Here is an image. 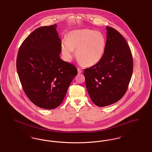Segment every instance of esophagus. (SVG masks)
Returning a JSON list of instances; mask_svg holds the SVG:
<instances>
[{
    "label": "esophagus",
    "instance_id": "esophagus-1",
    "mask_svg": "<svg viewBox=\"0 0 152 152\" xmlns=\"http://www.w3.org/2000/svg\"><path fill=\"white\" fill-rule=\"evenodd\" d=\"M82 72H83V71L80 68H77V72H78V73H82Z\"/></svg>",
    "mask_w": 152,
    "mask_h": 152
}]
</instances>
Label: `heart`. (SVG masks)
<instances>
[{
	"label": "heart",
	"instance_id": "heart-1",
	"mask_svg": "<svg viewBox=\"0 0 152 152\" xmlns=\"http://www.w3.org/2000/svg\"><path fill=\"white\" fill-rule=\"evenodd\" d=\"M106 48V39L100 31L93 29L73 30L68 33L62 42L61 51L66 61H71L76 56L81 64L92 66L100 61Z\"/></svg>",
	"mask_w": 152,
	"mask_h": 152
}]
</instances>
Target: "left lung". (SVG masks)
I'll list each match as a JSON object with an SVG mask.
<instances>
[{
    "mask_svg": "<svg viewBox=\"0 0 152 152\" xmlns=\"http://www.w3.org/2000/svg\"><path fill=\"white\" fill-rule=\"evenodd\" d=\"M104 55L97 64L84 69L87 91L98 107L120 100L127 91L133 72V58L125 39L117 30L107 27Z\"/></svg>",
    "mask_w": 152,
    "mask_h": 152,
    "instance_id": "8db88e82",
    "label": "left lung"
}]
</instances>
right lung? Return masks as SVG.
<instances>
[{"label":"right lung","mask_w":152,"mask_h":152,"mask_svg":"<svg viewBox=\"0 0 152 152\" xmlns=\"http://www.w3.org/2000/svg\"><path fill=\"white\" fill-rule=\"evenodd\" d=\"M56 24L34 31L22 43L16 69L30 101L41 108L53 109L63 101L77 74L75 66L62 60Z\"/></svg>","instance_id":"right-lung-1"}]
</instances>
